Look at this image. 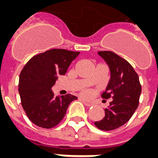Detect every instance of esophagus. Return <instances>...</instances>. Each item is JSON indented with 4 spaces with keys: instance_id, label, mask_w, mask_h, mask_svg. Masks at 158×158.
I'll return each instance as SVG.
<instances>
[{
    "instance_id": "esophagus-1",
    "label": "esophagus",
    "mask_w": 158,
    "mask_h": 158,
    "mask_svg": "<svg viewBox=\"0 0 158 158\" xmlns=\"http://www.w3.org/2000/svg\"><path fill=\"white\" fill-rule=\"evenodd\" d=\"M79 99H80V100H81L82 102H83V103H84V104H85V105H86V106H89H89H92L93 105V103H91V102H89V101L86 100V99H84V98H79Z\"/></svg>"
}]
</instances>
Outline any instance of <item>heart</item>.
Returning a JSON list of instances; mask_svg holds the SVG:
<instances>
[{"label": "heart", "instance_id": "b5f03b06", "mask_svg": "<svg viewBox=\"0 0 158 158\" xmlns=\"http://www.w3.org/2000/svg\"><path fill=\"white\" fill-rule=\"evenodd\" d=\"M82 93H83V94L87 95V94H89V92L87 89H84L83 91H82Z\"/></svg>", "mask_w": 158, "mask_h": 158}]
</instances>
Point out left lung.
<instances>
[{"mask_svg":"<svg viewBox=\"0 0 158 158\" xmlns=\"http://www.w3.org/2000/svg\"><path fill=\"white\" fill-rule=\"evenodd\" d=\"M109 66L111 78L102 98L113 100L105 108V116L94 122L103 131L118 128L129 120L139 104L142 87L139 77L127 60L113 51H98Z\"/></svg>","mask_w":158,"mask_h":158,"instance_id":"obj_1","label":"left lung"}]
</instances>
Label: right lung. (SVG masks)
Returning a JSON list of instances; mask_svg holds the SVG:
<instances>
[{
	"instance_id": "add662e5",
	"label": "right lung",
	"mask_w": 158,
	"mask_h": 158,
	"mask_svg": "<svg viewBox=\"0 0 158 158\" xmlns=\"http://www.w3.org/2000/svg\"><path fill=\"white\" fill-rule=\"evenodd\" d=\"M79 55L64 49H51L33 56L22 69L18 85L21 105L38 127H55L64 118L69 103L77 99L69 94L55 97L51 88Z\"/></svg>"
}]
</instances>
